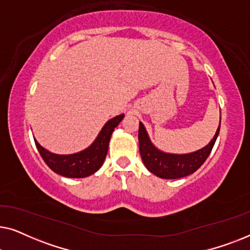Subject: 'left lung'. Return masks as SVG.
Wrapping results in <instances>:
<instances>
[{
    "label": "left lung",
    "instance_id": "8db88e82",
    "mask_svg": "<svg viewBox=\"0 0 250 250\" xmlns=\"http://www.w3.org/2000/svg\"><path fill=\"white\" fill-rule=\"evenodd\" d=\"M218 133H220V126L209 145L196 152L188 153V155H170V153L159 151L152 146L145 126L142 123H140L139 148L142 162L145 163L146 167L150 172L162 179H180V177L190 175L196 172L209 156Z\"/></svg>",
    "mask_w": 250,
    "mask_h": 250
}]
</instances>
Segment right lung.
<instances>
[{"label":"right lung","mask_w":250,"mask_h":250,"mask_svg":"<svg viewBox=\"0 0 250 250\" xmlns=\"http://www.w3.org/2000/svg\"><path fill=\"white\" fill-rule=\"evenodd\" d=\"M123 118L124 115H119L108 121L102 127L93 145L84 151L75 155H54L42 148L35 140L36 148L46 165L59 175L66 177H86L97 172L102 166L107 156L112 132Z\"/></svg>","instance_id":"right-lung-1"}]
</instances>
